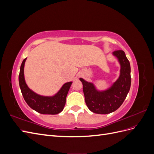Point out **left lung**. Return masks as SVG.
Returning a JSON list of instances; mask_svg holds the SVG:
<instances>
[{
  "label": "left lung",
  "instance_id": "1",
  "mask_svg": "<svg viewBox=\"0 0 154 154\" xmlns=\"http://www.w3.org/2000/svg\"><path fill=\"white\" fill-rule=\"evenodd\" d=\"M112 55L120 64L118 78L109 88L103 91L97 90L93 83L80 78L82 82L85 103L92 112L106 114L119 108L127 97L131 85L130 65L123 51L113 52Z\"/></svg>",
  "mask_w": 154,
  "mask_h": 154
}]
</instances>
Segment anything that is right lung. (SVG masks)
<instances>
[{"label":"right lung","instance_id":"obj_1","mask_svg":"<svg viewBox=\"0 0 154 154\" xmlns=\"http://www.w3.org/2000/svg\"><path fill=\"white\" fill-rule=\"evenodd\" d=\"M27 58L21 64L18 82L23 97L32 109L42 114H57L63 110L66 105V97L72 82H67L52 96L36 94L28 87L24 78V65Z\"/></svg>","mask_w":154,"mask_h":154}]
</instances>
